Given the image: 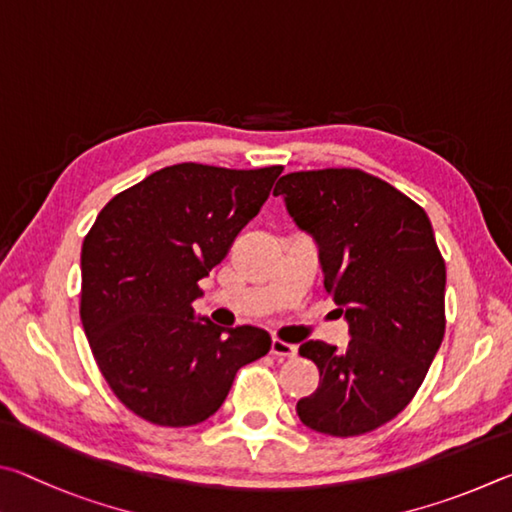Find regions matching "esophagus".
<instances>
[{
    "instance_id": "34e87169",
    "label": "esophagus",
    "mask_w": 512,
    "mask_h": 512,
    "mask_svg": "<svg viewBox=\"0 0 512 512\" xmlns=\"http://www.w3.org/2000/svg\"><path fill=\"white\" fill-rule=\"evenodd\" d=\"M270 353L274 357H279V360H285V357H294L297 355V346L283 342V339H272V346H270Z\"/></svg>"
}]
</instances>
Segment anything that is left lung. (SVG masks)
<instances>
[{"label":"left lung","mask_w":512,"mask_h":512,"mask_svg":"<svg viewBox=\"0 0 512 512\" xmlns=\"http://www.w3.org/2000/svg\"><path fill=\"white\" fill-rule=\"evenodd\" d=\"M274 195L315 238L324 285L351 335L342 351L301 344L319 387L297 414L319 434L373 432L416 396L445 335V261L432 222L405 193L357 168L283 175Z\"/></svg>","instance_id":"8db88e82"}]
</instances>
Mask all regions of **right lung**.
I'll return each instance as SVG.
<instances>
[{"label": "right lung", "mask_w": 512, "mask_h": 512, "mask_svg": "<svg viewBox=\"0 0 512 512\" xmlns=\"http://www.w3.org/2000/svg\"><path fill=\"white\" fill-rule=\"evenodd\" d=\"M283 166L161 168L98 213L80 251V321L114 396L161 427L202 423L240 366L267 355L263 328L195 317L200 283L256 218Z\"/></svg>", "instance_id": "right-lung-1"}]
</instances>
